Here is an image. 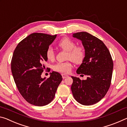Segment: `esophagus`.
<instances>
[{"mask_svg":"<svg viewBox=\"0 0 127 127\" xmlns=\"http://www.w3.org/2000/svg\"><path fill=\"white\" fill-rule=\"evenodd\" d=\"M62 78H63V79L65 78H66V77H68V75L66 74H62Z\"/></svg>","mask_w":127,"mask_h":127,"instance_id":"34e87169","label":"esophagus"}]
</instances>
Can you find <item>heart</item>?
<instances>
[{"label": "heart", "instance_id": "heart-1", "mask_svg": "<svg viewBox=\"0 0 127 127\" xmlns=\"http://www.w3.org/2000/svg\"><path fill=\"white\" fill-rule=\"evenodd\" d=\"M58 46L62 50L67 51L66 59H70L68 61L58 62L53 66V69L55 71L63 73H68L71 70L72 64L71 61L77 64L82 63L86 58V50L82 46H76V44L74 41L68 37H65L59 41ZM46 57L49 61L54 60L55 54L53 49L49 47L46 51Z\"/></svg>", "mask_w": 127, "mask_h": 127}]
</instances>
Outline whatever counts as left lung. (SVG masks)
Segmentation results:
<instances>
[{
    "instance_id": "1",
    "label": "left lung",
    "mask_w": 127,
    "mask_h": 127,
    "mask_svg": "<svg viewBox=\"0 0 127 127\" xmlns=\"http://www.w3.org/2000/svg\"><path fill=\"white\" fill-rule=\"evenodd\" d=\"M82 41L86 50L84 61L77 69V74L88 76L86 80L71 77V90L77 102L91 105L100 101L106 94L111 85L113 61L110 52L101 40L86 32L73 33Z\"/></svg>"
}]
</instances>
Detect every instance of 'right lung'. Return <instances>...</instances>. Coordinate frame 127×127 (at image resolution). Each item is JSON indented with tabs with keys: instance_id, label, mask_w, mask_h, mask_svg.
I'll return each mask as SVG.
<instances>
[{
	"instance_id": "add662e5",
	"label": "right lung",
	"mask_w": 127,
	"mask_h": 127,
	"mask_svg": "<svg viewBox=\"0 0 127 127\" xmlns=\"http://www.w3.org/2000/svg\"><path fill=\"white\" fill-rule=\"evenodd\" d=\"M56 37L32 33L19 42L13 54L11 70L16 86L26 101L35 106L51 102L63 79L61 74L54 71L48 78L41 77L48 61L46 51Z\"/></svg>"
}]
</instances>
